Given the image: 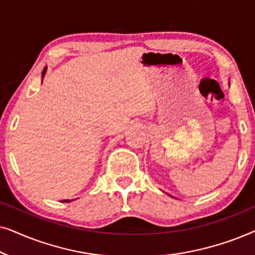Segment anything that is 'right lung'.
<instances>
[{
    "label": "right lung",
    "mask_w": 255,
    "mask_h": 255,
    "mask_svg": "<svg viewBox=\"0 0 255 255\" xmlns=\"http://www.w3.org/2000/svg\"><path fill=\"white\" fill-rule=\"evenodd\" d=\"M45 73H46V68H45V69H44V71H43V78H44ZM62 202H66V203H67V202H71V201H69V200H64V201H62Z\"/></svg>",
    "instance_id": "1"
}]
</instances>
